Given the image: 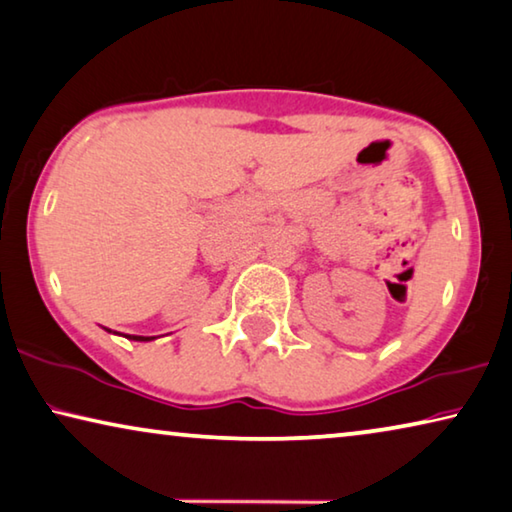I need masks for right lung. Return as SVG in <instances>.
<instances>
[{"instance_id": "add662e5", "label": "right lung", "mask_w": 512, "mask_h": 512, "mask_svg": "<svg viewBox=\"0 0 512 512\" xmlns=\"http://www.w3.org/2000/svg\"><path fill=\"white\" fill-rule=\"evenodd\" d=\"M110 331V329H108ZM128 340H135V342H149V340H154V338H149V335H126Z\"/></svg>"}]
</instances>
